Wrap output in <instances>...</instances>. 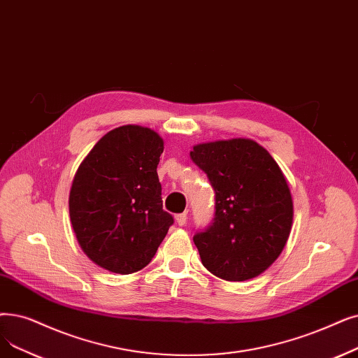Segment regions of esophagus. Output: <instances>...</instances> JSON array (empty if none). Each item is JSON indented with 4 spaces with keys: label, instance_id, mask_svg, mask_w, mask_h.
I'll list each match as a JSON object with an SVG mask.
<instances>
[{
    "label": "esophagus",
    "instance_id": "obj_1",
    "mask_svg": "<svg viewBox=\"0 0 358 358\" xmlns=\"http://www.w3.org/2000/svg\"><path fill=\"white\" fill-rule=\"evenodd\" d=\"M176 222H177L180 227H182L185 222H187V215H185V213H178V215H176Z\"/></svg>",
    "mask_w": 358,
    "mask_h": 358
}]
</instances>
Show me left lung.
<instances>
[{
    "instance_id": "1",
    "label": "left lung",
    "mask_w": 358,
    "mask_h": 358,
    "mask_svg": "<svg viewBox=\"0 0 358 358\" xmlns=\"http://www.w3.org/2000/svg\"><path fill=\"white\" fill-rule=\"evenodd\" d=\"M215 190L212 225L194 234L201 263L225 281H247L282 253L294 206L285 176L252 138L200 143L190 152Z\"/></svg>"
}]
</instances>
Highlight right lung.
Instances as JSON below:
<instances>
[{
	"label": "right lung",
	"mask_w": 358,
	"mask_h": 358,
	"mask_svg": "<svg viewBox=\"0 0 358 358\" xmlns=\"http://www.w3.org/2000/svg\"><path fill=\"white\" fill-rule=\"evenodd\" d=\"M162 152L157 131L129 124L108 131L77 168L70 221L98 266L121 275L143 269L173 225L157 173Z\"/></svg>",
	"instance_id": "1"
}]
</instances>
